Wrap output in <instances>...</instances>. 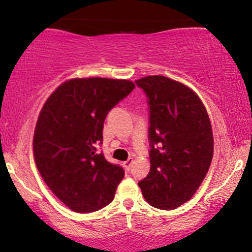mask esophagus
I'll return each instance as SVG.
<instances>
[{
    "label": "esophagus",
    "instance_id": "1",
    "mask_svg": "<svg viewBox=\"0 0 252 252\" xmlns=\"http://www.w3.org/2000/svg\"><path fill=\"white\" fill-rule=\"evenodd\" d=\"M132 163H133V159L132 158H129L128 160L124 161L123 165H124V167H126V170H129L130 166H131V165H132Z\"/></svg>",
    "mask_w": 252,
    "mask_h": 252
}]
</instances>
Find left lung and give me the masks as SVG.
<instances>
[{"instance_id":"left-lung-1","label":"left lung","mask_w":252,"mask_h":252,"mask_svg":"<svg viewBox=\"0 0 252 252\" xmlns=\"http://www.w3.org/2000/svg\"><path fill=\"white\" fill-rule=\"evenodd\" d=\"M150 104V172L139 181L142 194L159 209L189 201L205 179L214 152L211 120L189 86L163 75L135 81Z\"/></svg>"}]
</instances>
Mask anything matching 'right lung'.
<instances>
[{
    "label": "right lung",
    "mask_w": 252,
    "mask_h": 252,
    "mask_svg": "<svg viewBox=\"0 0 252 252\" xmlns=\"http://www.w3.org/2000/svg\"><path fill=\"white\" fill-rule=\"evenodd\" d=\"M133 88L124 79H69L41 108L32 142L36 166L73 212H96L113 201L124 171L96 154L95 144H102L108 111Z\"/></svg>",
    "instance_id": "right-lung-1"
}]
</instances>
